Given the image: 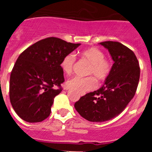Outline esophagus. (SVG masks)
Instances as JSON below:
<instances>
[{
    "label": "esophagus",
    "mask_w": 152,
    "mask_h": 152,
    "mask_svg": "<svg viewBox=\"0 0 152 152\" xmlns=\"http://www.w3.org/2000/svg\"><path fill=\"white\" fill-rule=\"evenodd\" d=\"M66 89H68V88H66Z\"/></svg>",
    "instance_id": "1"
}]
</instances>
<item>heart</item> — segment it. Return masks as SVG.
<instances>
[{
  "label": "heart",
  "mask_w": 152,
  "mask_h": 152,
  "mask_svg": "<svg viewBox=\"0 0 152 152\" xmlns=\"http://www.w3.org/2000/svg\"><path fill=\"white\" fill-rule=\"evenodd\" d=\"M80 57L90 64L87 75L92 76L72 77L67 81L66 85L80 94H84L87 91L96 88V80L95 78L99 82H103L108 78L112 69V63L104 57V53L100 49L95 47L83 50L80 52ZM75 61V56L72 53L66 55L63 58L60 63V67L65 75H70L72 73Z\"/></svg>",
  "instance_id": "b5f03b06"
}]
</instances>
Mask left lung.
I'll list each match as a JSON object with an SVG mask.
<instances>
[{
  "label": "left lung",
  "mask_w": 152,
  "mask_h": 152,
  "mask_svg": "<svg viewBox=\"0 0 152 152\" xmlns=\"http://www.w3.org/2000/svg\"><path fill=\"white\" fill-rule=\"evenodd\" d=\"M114 61L110 75L102 88L81 96L75 103L80 116L91 122L107 121L121 113L135 96L140 77V67L134 52L119 42L106 41Z\"/></svg>",
  "instance_id": "8db88e82"
}]
</instances>
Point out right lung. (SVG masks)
Listing matches in <instances>:
<instances>
[{
  "label": "right lung",
  "instance_id": "add662e5",
  "mask_svg": "<svg viewBox=\"0 0 152 152\" xmlns=\"http://www.w3.org/2000/svg\"><path fill=\"white\" fill-rule=\"evenodd\" d=\"M80 45L49 37L20 55L10 74L9 94L13 110L24 121L39 123L49 117L64 81L61 61Z\"/></svg>",
  "mask_w": 152,
  "mask_h": 152
}]
</instances>
